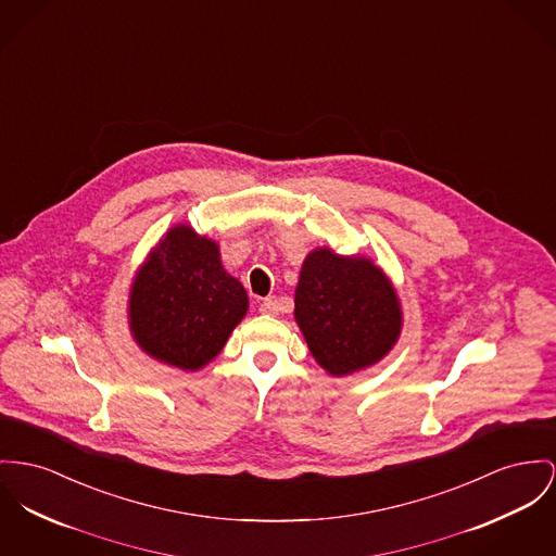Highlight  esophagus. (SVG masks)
I'll use <instances>...</instances> for the list:
<instances>
[{"instance_id":"obj_1","label":"esophagus","mask_w":556,"mask_h":556,"mask_svg":"<svg viewBox=\"0 0 556 556\" xmlns=\"http://www.w3.org/2000/svg\"><path fill=\"white\" fill-rule=\"evenodd\" d=\"M261 314H269V316H276L278 314V309H280V303H278V299L276 296H265L263 301H261Z\"/></svg>"}]
</instances>
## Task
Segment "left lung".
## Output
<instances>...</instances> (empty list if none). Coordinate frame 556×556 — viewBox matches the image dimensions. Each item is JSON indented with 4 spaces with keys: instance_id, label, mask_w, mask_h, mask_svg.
I'll list each match as a JSON object with an SVG mask.
<instances>
[{
    "instance_id": "8db88e82",
    "label": "left lung",
    "mask_w": 556,
    "mask_h": 556,
    "mask_svg": "<svg viewBox=\"0 0 556 556\" xmlns=\"http://www.w3.org/2000/svg\"><path fill=\"white\" fill-rule=\"evenodd\" d=\"M295 320L316 363L343 377L379 363L394 348L403 312L381 267L323 247L301 265Z\"/></svg>"
}]
</instances>
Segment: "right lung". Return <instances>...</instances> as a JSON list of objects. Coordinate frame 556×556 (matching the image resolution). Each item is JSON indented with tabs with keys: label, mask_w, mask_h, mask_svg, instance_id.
I'll return each mask as SVG.
<instances>
[{
	"label": "right lung",
	"mask_w": 556,
	"mask_h": 556,
	"mask_svg": "<svg viewBox=\"0 0 556 556\" xmlns=\"http://www.w3.org/2000/svg\"><path fill=\"white\" fill-rule=\"evenodd\" d=\"M249 296L223 269L219 244L181 223L149 253L128 299V325L151 358L202 369L244 318Z\"/></svg>",
	"instance_id": "right-lung-1"
}]
</instances>
